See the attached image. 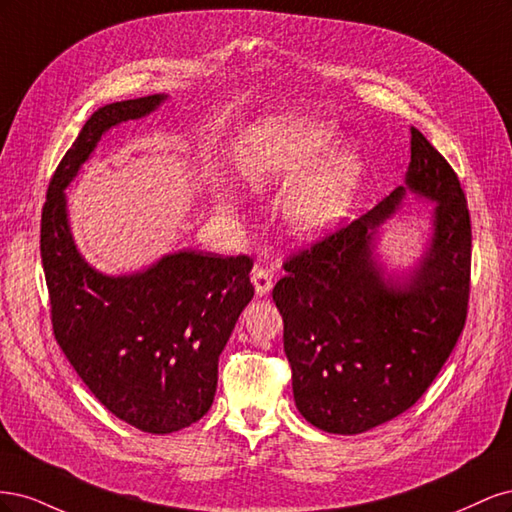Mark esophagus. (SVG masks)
I'll list each match as a JSON object with an SVG mask.
<instances>
[{
  "label": "esophagus",
  "mask_w": 512,
  "mask_h": 512,
  "mask_svg": "<svg viewBox=\"0 0 512 512\" xmlns=\"http://www.w3.org/2000/svg\"><path fill=\"white\" fill-rule=\"evenodd\" d=\"M250 280L254 284V290H256L258 297H267V294L273 288V275L267 269H262V267H254L252 269Z\"/></svg>",
  "instance_id": "obj_1"
}]
</instances>
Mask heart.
Returning a JSON list of instances; mask_svg holds the SVG:
<instances>
[{
	"label": "heart",
	"instance_id": "1",
	"mask_svg": "<svg viewBox=\"0 0 512 512\" xmlns=\"http://www.w3.org/2000/svg\"><path fill=\"white\" fill-rule=\"evenodd\" d=\"M337 134L312 117H265L247 128L235 151L239 175L254 190L294 183L282 203V220L292 237H327L348 218L365 177L361 153L331 151ZM224 196V194H222Z\"/></svg>",
	"mask_w": 512,
	"mask_h": 512
}]
</instances>
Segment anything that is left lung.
<instances>
[{"mask_svg":"<svg viewBox=\"0 0 512 512\" xmlns=\"http://www.w3.org/2000/svg\"><path fill=\"white\" fill-rule=\"evenodd\" d=\"M404 185L350 226L284 262L273 288L284 318L294 404L314 427L354 436L416 404L466 324L472 228L455 170L416 128ZM408 193L434 203L424 254L389 270L381 226Z\"/></svg>","mask_w":512,"mask_h":512,"instance_id":"8db88e82","label":"left lung"}]
</instances>
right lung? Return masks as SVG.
<instances>
[{
  "label": "right lung",
  "mask_w": 512,
  "mask_h": 512,
  "mask_svg": "<svg viewBox=\"0 0 512 512\" xmlns=\"http://www.w3.org/2000/svg\"><path fill=\"white\" fill-rule=\"evenodd\" d=\"M166 100L153 94L113 102L85 121L49 183L40 230L57 344L106 410L160 436L209 412L220 354L254 297L252 260L181 250L141 271L106 275L76 247L66 188L108 130L151 115Z\"/></svg>",
  "instance_id": "right-lung-1"
}]
</instances>
